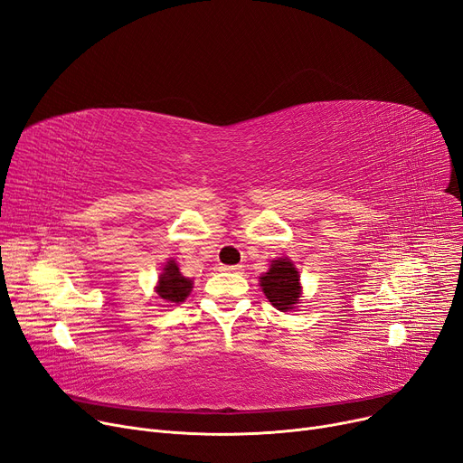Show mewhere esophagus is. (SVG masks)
<instances>
[{
  "label": "esophagus",
  "instance_id": "34e87169",
  "mask_svg": "<svg viewBox=\"0 0 463 463\" xmlns=\"http://www.w3.org/2000/svg\"><path fill=\"white\" fill-rule=\"evenodd\" d=\"M223 270L231 272V274H241V272H244V269H241L240 264H236V266H223Z\"/></svg>",
  "mask_w": 463,
  "mask_h": 463
}]
</instances>
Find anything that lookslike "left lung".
I'll return each mask as SVG.
<instances>
[{
	"label": "left lung",
	"mask_w": 463,
	"mask_h": 463,
	"mask_svg": "<svg viewBox=\"0 0 463 463\" xmlns=\"http://www.w3.org/2000/svg\"><path fill=\"white\" fill-rule=\"evenodd\" d=\"M300 276L288 259L272 260L270 270L260 278L266 298L279 311L293 309L300 298Z\"/></svg>",
	"instance_id": "8db88e82"
}]
</instances>
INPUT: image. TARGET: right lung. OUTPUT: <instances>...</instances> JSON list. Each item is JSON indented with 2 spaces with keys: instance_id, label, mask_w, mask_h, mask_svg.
<instances>
[{
  "instance_id": "right-lung-1",
  "label": "right lung",
  "mask_w": 463,
  "mask_h": 463,
  "mask_svg": "<svg viewBox=\"0 0 463 463\" xmlns=\"http://www.w3.org/2000/svg\"><path fill=\"white\" fill-rule=\"evenodd\" d=\"M191 287H193V281L180 274L178 264L175 260H168L165 264L163 274L159 276L157 295L168 304H180L189 297Z\"/></svg>"
}]
</instances>
